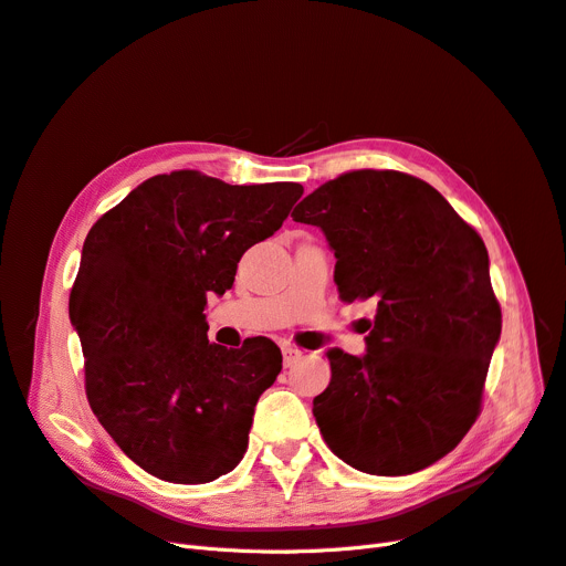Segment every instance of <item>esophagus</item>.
<instances>
[{
  "instance_id": "34e87169",
  "label": "esophagus",
  "mask_w": 566,
  "mask_h": 566,
  "mask_svg": "<svg viewBox=\"0 0 566 566\" xmlns=\"http://www.w3.org/2000/svg\"><path fill=\"white\" fill-rule=\"evenodd\" d=\"M302 355H304V353H302L300 348L283 346V365H285V367H292L297 359H302Z\"/></svg>"
}]
</instances>
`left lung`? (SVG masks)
Returning a JSON list of instances; mask_svg holds the SVG:
<instances>
[{
    "mask_svg": "<svg viewBox=\"0 0 566 566\" xmlns=\"http://www.w3.org/2000/svg\"><path fill=\"white\" fill-rule=\"evenodd\" d=\"M344 302L376 300L367 353L327 350L313 416L336 458L374 476L439 462L476 422L502 311L483 239L420 178L361 169L304 197Z\"/></svg>",
    "mask_w": 566,
    "mask_h": 566,
    "instance_id": "1",
    "label": "left lung"
}]
</instances>
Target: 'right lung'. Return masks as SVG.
<instances>
[{"mask_svg": "<svg viewBox=\"0 0 566 566\" xmlns=\"http://www.w3.org/2000/svg\"><path fill=\"white\" fill-rule=\"evenodd\" d=\"M302 192L171 171L144 180L87 232L70 297L85 395L150 476L209 483L241 462L283 357L264 336L230 350L209 344L205 306L232 287L241 255L281 228Z\"/></svg>", "mask_w": 566, "mask_h": 566, "instance_id": "1", "label": "right lung"}]
</instances>
